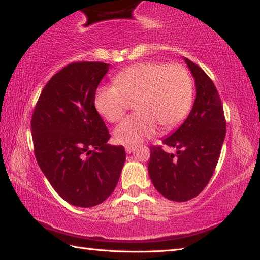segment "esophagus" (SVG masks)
I'll use <instances>...</instances> for the list:
<instances>
[{
    "label": "esophagus",
    "mask_w": 260,
    "mask_h": 260,
    "mask_svg": "<svg viewBox=\"0 0 260 260\" xmlns=\"http://www.w3.org/2000/svg\"><path fill=\"white\" fill-rule=\"evenodd\" d=\"M125 150L127 153H132L134 151V147H131V146H126L125 147Z\"/></svg>",
    "instance_id": "obj_1"
}]
</instances>
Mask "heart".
I'll list each match as a JSON object with an SVG mask.
<instances>
[{"mask_svg":"<svg viewBox=\"0 0 260 260\" xmlns=\"http://www.w3.org/2000/svg\"><path fill=\"white\" fill-rule=\"evenodd\" d=\"M112 86H101L94 98L96 111L109 122L124 116L128 102L135 113L114 128V139L125 146H139L157 133L158 125L172 129L192 104L193 85L181 64L146 61L118 72Z\"/></svg>","mask_w":260,"mask_h":260,"instance_id":"heart-1","label":"heart"}]
</instances>
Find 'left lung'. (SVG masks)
<instances>
[{
	"mask_svg": "<svg viewBox=\"0 0 260 260\" xmlns=\"http://www.w3.org/2000/svg\"><path fill=\"white\" fill-rule=\"evenodd\" d=\"M195 79L196 98L183 124L162 140L177 152L150 147L148 171L153 186L167 200L186 202L209 183L226 135V120L213 81L199 65L184 58Z\"/></svg>",
	"mask_w": 260,
	"mask_h": 260,
	"instance_id": "1",
	"label": "left lung"
}]
</instances>
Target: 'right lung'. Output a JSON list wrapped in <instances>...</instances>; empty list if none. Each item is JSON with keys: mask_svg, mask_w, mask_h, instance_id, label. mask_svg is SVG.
Listing matches in <instances>:
<instances>
[{"mask_svg": "<svg viewBox=\"0 0 260 260\" xmlns=\"http://www.w3.org/2000/svg\"><path fill=\"white\" fill-rule=\"evenodd\" d=\"M110 64L74 61L52 77L35 105L34 155L56 192L79 208L111 195L125 164L122 146L108 144L109 131L94 105Z\"/></svg>", "mask_w": 260, "mask_h": 260, "instance_id": "obj_1", "label": "right lung"}]
</instances>
